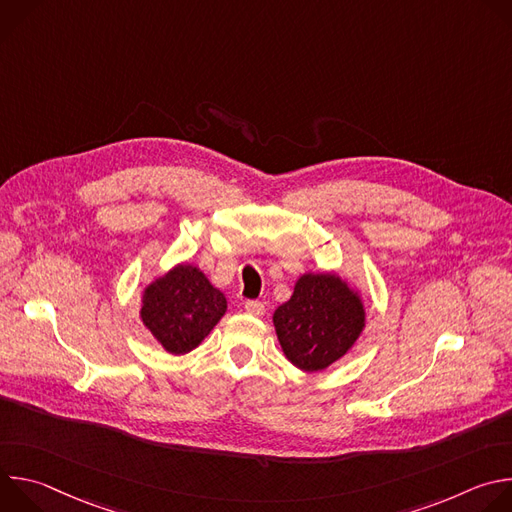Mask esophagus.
I'll return each instance as SVG.
<instances>
[{
  "label": "esophagus",
  "instance_id": "esophagus-1",
  "mask_svg": "<svg viewBox=\"0 0 512 512\" xmlns=\"http://www.w3.org/2000/svg\"><path fill=\"white\" fill-rule=\"evenodd\" d=\"M245 310L251 314V316H263L265 314V306L257 300H249L245 302Z\"/></svg>",
  "mask_w": 512,
  "mask_h": 512
}]
</instances>
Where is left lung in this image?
Wrapping results in <instances>:
<instances>
[{"label": "left lung", "instance_id": "obj_1", "mask_svg": "<svg viewBox=\"0 0 512 512\" xmlns=\"http://www.w3.org/2000/svg\"><path fill=\"white\" fill-rule=\"evenodd\" d=\"M358 291L334 273H304L291 298L273 314L283 354L294 367L316 373L342 358L364 328Z\"/></svg>", "mask_w": 512, "mask_h": 512}]
</instances>
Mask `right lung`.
Listing matches in <instances>:
<instances>
[{"label": "right lung", "mask_w": 512, "mask_h": 512, "mask_svg": "<svg viewBox=\"0 0 512 512\" xmlns=\"http://www.w3.org/2000/svg\"><path fill=\"white\" fill-rule=\"evenodd\" d=\"M227 312V298L206 275L180 263L143 289L141 322L172 354L194 350Z\"/></svg>", "instance_id": "1"}]
</instances>
